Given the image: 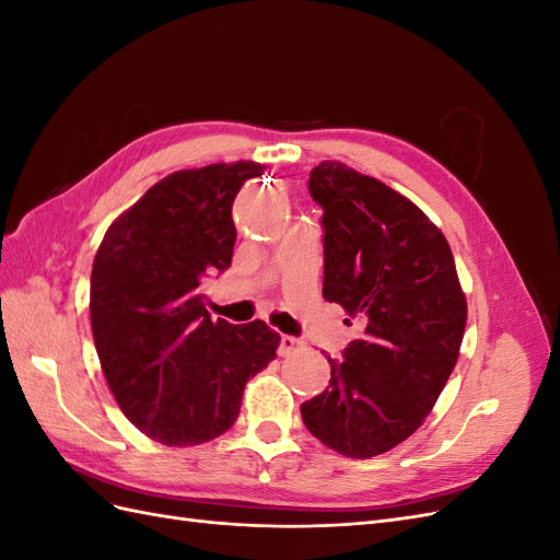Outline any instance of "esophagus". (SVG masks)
<instances>
[{
    "label": "esophagus",
    "mask_w": 560,
    "mask_h": 560,
    "mask_svg": "<svg viewBox=\"0 0 560 560\" xmlns=\"http://www.w3.org/2000/svg\"><path fill=\"white\" fill-rule=\"evenodd\" d=\"M303 346V341L301 338H296V336H287V334H282L280 336V348H278V352L282 354V358H287V354H292V352H296L299 348Z\"/></svg>",
    "instance_id": "34e87169"
}]
</instances>
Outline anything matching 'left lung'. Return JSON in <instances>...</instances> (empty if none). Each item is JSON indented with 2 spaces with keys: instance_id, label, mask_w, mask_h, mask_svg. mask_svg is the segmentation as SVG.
I'll use <instances>...</instances> for the list:
<instances>
[{
  "instance_id": "obj_1",
  "label": "left lung",
  "mask_w": 560,
  "mask_h": 560,
  "mask_svg": "<svg viewBox=\"0 0 560 560\" xmlns=\"http://www.w3.org/2000/svg\"><path fill=\"white\" fill-rule=\"evenodd\" d=\"M308 191L322 208V296L358 322L343 362L331 358L322 395L301 404L313 436L364 460L409 439L451 376L467 303L451 247L409 198L343 163L315 165Z\"/></svg>"
}]
</instances>
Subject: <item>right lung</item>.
<instances>
[{
    "instance_id": "obj_1",
    "label": "right lung",
    "mask_w": 560,
    "mask_h": 560,
    "mask_svg": "<svg viewBox=\"0 0 560 560\" xmlns=\"http://www.w3.org/2000/svg\"><path fill=\"white\" fill-rule=\"evenodd\" d=\"M252 161L167 175L107 229L91 273V327L103 374L135 428L165 446L226 432L245 383L276 358L266 322L210 319L200 282L231 266L233 200Z\"/></svg>"
}]
</instances>
